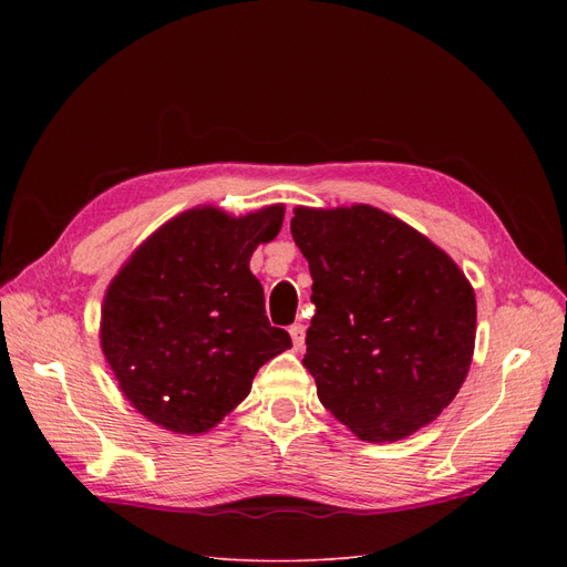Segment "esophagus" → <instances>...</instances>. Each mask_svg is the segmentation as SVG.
I'll use <instances>...</instances> for the list:
<instances>
[{
	"mask_svg": "<svg viewBox=\"0 0 567 567\" xmlns=\"http://www.w3.org/2000/svg\"><path fill=\"white\" fill-rule=\"evenodd\" d=\"M288 333H290V338H293V350L300 352L305 348V326L302 323H293L288 329Z\"/></svg>",
	"mask_w": 567,
	"mask_h": 567,
	"instance_id": "esophagus-1",
	"label": "esophagus"
}]
</instances>
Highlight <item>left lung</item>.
Wrapping results in <instances>:
<instances>
[{
    "label": "left lung",
    "instance_id": "obj_1",
    "mask_svg": "<svg viewBox=\"0 0 567 567\" xmlns=\"http://www.w3.org/2000/svg\"><path fill=\"white\" fill-rule=\"evenodd\" d=\"M293 213L317 307L302 364L321 404L367 442L435 421L473 359L468 279L423 234L371 205Z\"/></svg>",
    "mask_w": 567,
    "mask_h": 567
}]
</instances>
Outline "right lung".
I'll return each mask as SVG.
<instances>
[{
	"label": "right lung",
	"mask_w": 567,
	"mask_h": 567,
	"mask_svg": "<svg viewBox=\"0 0 567 567\" xmlns=\"http://www.w3.org/2000/svg\"><path fill=\"white\" fill-rule=\"evenodd\" d=\"M281 225L284 205L244 217L205 205L151 234L115 274L101 350L142 416L173 433H208L248 398L257 369L290 348L248 267Z\"/></svg>",
	"instance_id": "obj_1"
}]
</instances>
